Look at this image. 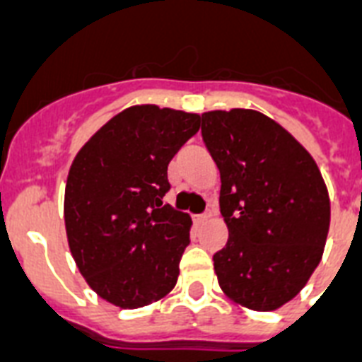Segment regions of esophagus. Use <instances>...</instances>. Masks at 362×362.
Masks as SVG:
<instances>
[{"label":"esophagus","mask_w":362,"mask_h":362,"mask_svg":"<svg viewBox=\"0 0 362 362\" xmlns=\"http://www.w3.org/2000/svg\"><path fill=\"white\" fill-rule=\"evenodd\" d=\"M211 216H213V213H211V211H207V213H203V214H196V216H194V220H196L198 223H202V222H205V220H209Z\"/></svg>","instance_id":"34e87169"}]
</instances>
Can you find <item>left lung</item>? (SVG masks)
<instances>
[{
  "label": "left lung",
  "mask_w": 362,
  "mask_h": 362,
  "mask_svg": "<svg viewBox=\"0 0 362 362\" xmlns=\"http://www.w3.org/2000/svg\"><path fill=\"white\" fill-rule=\"evenodd\" d=\"M202 136L222 179L220 213L229 238L214 253L223 294L274 310L309 281L329 231V196L298 140L252 109L209 110Z\"/></svg>",
  "instance_id": "obj_1"
}]
</instances>
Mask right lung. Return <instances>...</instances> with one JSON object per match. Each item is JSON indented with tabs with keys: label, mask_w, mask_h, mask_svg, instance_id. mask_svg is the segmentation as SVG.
<instances>
[{
	"label": "right lung",
	"mask_w": 362,
	"mask_h": 362,
	"mask_svg": "<svg viewBox=\"0 0 362 362\" xmlns=\"http://www.w3.org/2000/svg\"><path fill=\"white\" fill-rule=\"evenodd\" d=\"M198 129L199 115L134 105L95 131L71 163L70 252L92 291L112 305H149L177 283L192 220L163 198L170 160Z\"/></svg>",
	"instance_id": "obj_1"
}]
</instances>
